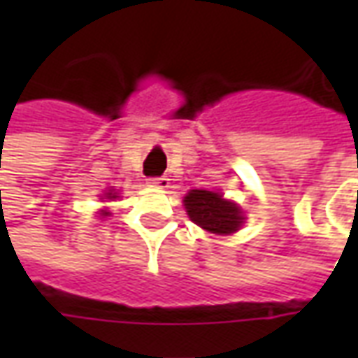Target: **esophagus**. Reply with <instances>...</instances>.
Instances as JSON below:
<instances>
[{
    "instance_id": "34e87169",
    "label": "esophagus",
    "mask_w": 358,
    "mask_h": 358,
    "mask_svg": "<svg viewBox=\"0 0 358 358\" xmlns=\"http://www.w3.org/2000/svg\"><path fill=\"white\" fill-rule=\"evenodd\" d=\"M149 186H153V187H161V189H164V187H169V178L166 176H157V178H149L148 182Z\"/></svg>"
}]
</instances>
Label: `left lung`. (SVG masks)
I'll return each instance as SVG.
<instances>
[{
  "instance_id": "left-lung-1",
  "label": "left lung",
  "mask_w": 358,
  "mask_h": 358,
  "mask_svg": "<svg viewBox=\"0 0 358 358\" xmlns=\"http://www.w3.org/2000/svg\"><path fill=\"white\" fill-rule=\"evenodd\" d=\"M187 217L195 224L217 236H230L243 224V213L236 203L228 201L218 192L189 189L184 197Z\"/></svg>"
}]
</instances>
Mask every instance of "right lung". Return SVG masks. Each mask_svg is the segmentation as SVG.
<instances>
[{
	"mask_svg": "<svg viewBox=\"0 0 358 358\" xmlns=\"http://www.w3.org/2000/svg\"><path fill=\"white\" fill-rule=\"evenodd\" d=\"M118 195H117V192H113V189H109V192H107V194L103 195V199H110V201H113V199H117ZM110 213L109 210H101V217H109Z\"/></svg>",
	"mask_w": 358,
	"mask_h": 358,
	"instance_id": "1",
	"label": "right lung"
}]
</instances>
